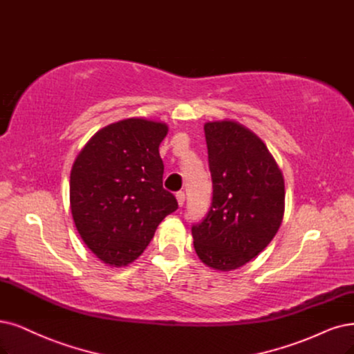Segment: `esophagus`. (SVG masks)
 I'll use <instances>...</instances> for the list:
<instances>
[{"mask_svg": "<svg viewBox=\"0 0 354 354\" xmlns=\"http://www.w3.org/2000/svg\"><path fill=\"white\" fill-rule=\"evenodd\" d=\"M176 200H178L179 207L184 205V203H185V192H182V191L176 192Z\"/></svg>", "mask_w": 354, "mask_h": 354, "instance_id": "34e87169", "label": "esophagus"}]
</instances>
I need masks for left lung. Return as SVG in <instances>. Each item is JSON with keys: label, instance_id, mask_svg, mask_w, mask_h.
<instances>
[{"label": "left lung", "instance_id": "1", "mask_svg": "<svg viewBox=\"0 0 354 354\" xmlns=\"http://www.w3.org/2000/svg\"><path fill=\"white\" fill-rule=\"evenodd\" d=\"M213 203L192 226L203 263L233 271L263 252L284 216V178L264 141L233 120L204 124Z\"/></svg>", "mask_w": 354, "mask_h": 354}]
</instances>
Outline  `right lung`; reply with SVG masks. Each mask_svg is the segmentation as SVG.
Returning <instances> with one entry per match:
<instances>
[{
	"mask_svg": "<svg viewBox=\"0 0 354 354\" xmlns=\"http://www.w3.org/2000/svg\"><path fill=\"white\" fill-rule=\"evenodd\" d=\"M167 131L162 121L127 118L100 128L73 163L74 225L88 250L111 267L134 263L178 208L163 189L159 146Z\"/></svg>",
	"mask_w": 354,
	"mask_h": 354,
	"instance_id": "obj_1",
	"label": "right lung"
}]
</instances>
